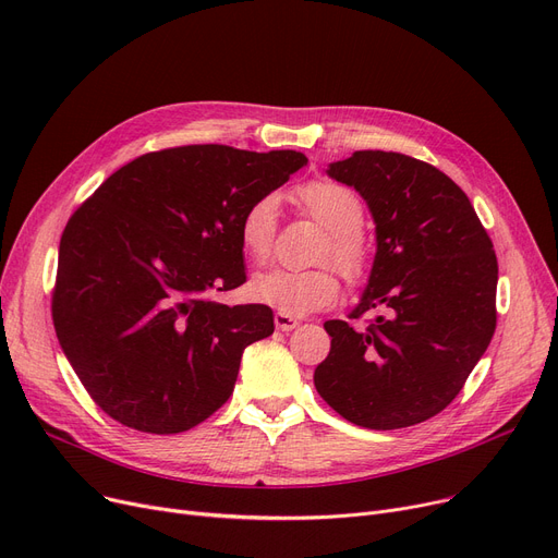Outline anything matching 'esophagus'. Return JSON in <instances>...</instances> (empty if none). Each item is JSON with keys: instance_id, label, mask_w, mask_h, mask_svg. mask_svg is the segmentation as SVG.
<instances>
[{"instance_id": "obj_1", "label": "esophagus", "mask_w": 558, "mask_h": 558, "mask_svg": "<svg viewBox=\"0 0 558 558\" xmlns=\"http://www.w3.org/2000/svg\"><path fill=\"white\" fill-rule=\"evenodd\" d=\"M274 324H276V328L278 330H282V332H291L294 330L301 320L294 316V314H284V312H276V316H274Z\"/></svg>"}]
</instances>
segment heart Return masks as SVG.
<instances>
[{
    "label": "heart",
    "instance_id": "1",
    "mask_svg": "<svg viewBox=\"0 0 558 558\" xmlns=\"http://www.w3.org/2000/svg\"><path fill=\"white\" fill-rule=\"evenodd\" d=\"M301 208L330 232V244L324 259H332L335 267L348 280H362L368 271L371 253L362 234L364 203L341 183L312 181L296 192ZM276 198H255L240 217V244L253 262H264L271 255L276 234ZM253 301L271 305L284 314H307L332 305L339 294V278L330 269L287 271L269 269L253 276L248 282Z\"/></svg>",
    "mask_w": 558,
    "mask_h": 558
}]
</instances>
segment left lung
I'll return each instance as SVG.
<instances>
[{
    "instance_id": "1",
    "label": "left lung",
    "mask_w": 558,
    "mask_h": 558,
    "mask_svg": "<svg viewBox=\"0 0 558 558\" xmlns=\"http://www.w3.org/2000/svg\"><path fill=\"white\" fill-rule=\"evenodd\" d=\"M328 173L364 196L377 234L371 278L350 318L383 314L364 330L326 320L332 343L314 387L360 427L423 423L457 398L493 339V242L463 190L423 160L355 151Z\"/></svg>"
}]
</instances>
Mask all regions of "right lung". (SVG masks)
Instances as JSON below:
<instances>
[{
	"label": "right lung",
	"mask_w": 558,
	"mask_h": 558,
	"mask_svg": "<svg viewBox=\"0 0 558 558\" xmlns=\"http://www.w3.org/2000/svg\"><path fill=\"white\" fill-rule=\"evenodd\" d=\"M303 165L299 151L175 146L117 169L70 217L53 328L110 418L179 434L230 398L244 348L274 335V312L213 294L246 282L242 213Z\"/></svg>",
	"instance_id": "obj_1"
}]
</instances>
